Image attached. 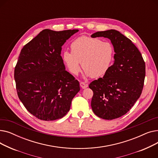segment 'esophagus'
<instances>
[{
    "mask_svg": "<svg viewBox=\"0 0 158 158\" xmlns=\"http://www.w3.org/2000/svg\"><path fill=\"white\" fill-rule=\"evenodd\" d=\"M80 86L82 88H83V89H85V88H86L88 86V85L87 84H86L85 82H80Z\"/></svg>",
    "mask_w": 158,
    "mask_h": 158,
    "instance_id": "esophagus-1",
    "label": "esophagus"
}]
</instances>
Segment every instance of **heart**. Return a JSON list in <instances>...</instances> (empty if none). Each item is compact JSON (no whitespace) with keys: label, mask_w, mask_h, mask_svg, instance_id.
Here are the masks:
<instances>
[{"label":"heart","mask_w":158,"mask_h":158,"mask_svg":"<svg viewBox=\"0 0 158 158\" xmlns=\"http://www.w3.org/2000/svg\"><path fill=\"white\" fill-rule=\"evenodd\" d=\"M71 52L64 51L63 60L69 71L77 75L82 67L86 76L99 77L108 71L114 57V48L108 41L82 36L73 40Z\"/></svg>","instance_id":"1"}]
</instances>
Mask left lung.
Instances as JSON below:
<instances>
[{
    "instance_id": "left-lung-1",
    "label": "left lung",
    "mask_w": 158,
    "mask_h": 158,
    "mask_svg": "<svg viewBox=\"0 0 158 158\" xmlns=\"http://www.w3.org/2000/svg\"><path fill=\"white\" fill-rule=\"evenodd\" d=\"M93 38H109L114 48V61L103 77L92 81L94 113L101 118L113 120L126 114L142 92L145 63L142 54L128 38L114 29L98 31Z\"/></svg>"
}]
</instances>
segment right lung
I'll list each match as a JSON object with an SVG mask.
<instances>
[{"label": "right lung", "instance_id": "add662e5", "mask_svg": "<svg viewBox=\"0 0 158 158\" xmlns=\"http://www.w3.org/2000/svg\"><path fill=\"white\" fill-rule=\"evenodd\" d=\"M77 29H44L22 48L14 72L16 92L26 110L37 118H63L80 90L79 82L65 70L61 47Z\"/></svg>", "mask_w": 158, "mask_h": 158}]
</instances>
